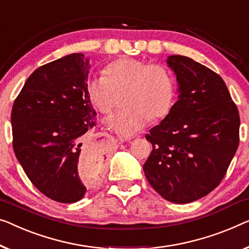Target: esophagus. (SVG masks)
I'll return each mask as SVG.
<instances>
[{"instance_id":"1","label":"esophagus","mask_w":249,"mask_h":249,"mask_svg":"<svg viewBox=\"0 0 249 249\" xmlns=\"http://www.w3.org/2000/svg\"><path fill=\"white\" fill-rule=\"evenodd\" d=\"M105 136H106V134H105ZM108 137H109V136H108Z\"/></svg>"}]
</instances>
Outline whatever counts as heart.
I'll return each mask as SVG.
<instances>
[{
  "label": "heart",
  "mask_w": 249,
  "mask_h": 249,
  "mask_svg": "<svg viewBox=\"0 0 249 249\" xmlns=\"http://www.w3.org/2000/svg\"><path fill=\"white\" fill-rule=\"evenodd\" d=\"M122 92L125 107L107 117L105 125L123 137L135 135L150 120L166 116L176 96L166 68L134 58L117 59L106 67L105 76L94 75L86 81L88 99L103 114L112 112Z\"/></svg>",
  "instance_id": "heart-1"
}]
</instances>
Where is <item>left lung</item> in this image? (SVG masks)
I'll list each match as a JSON object with an SVG mask.
<instances>
[{"label":"left lung","instance_id":"8db88e82","mask_svg":"<svg viewBox=\"0 0 249 249\" xmlns=\"http://www.w3.org/2000/svg\"><path fill=\"white\" fill-rule=\"evenodd\" d=\"M178 101L150 129V157L143 170L168 201L189 203L220 183L239 144V113L222 78L194 59L169 55Z\"/></svg>","mask_w":249,"mask_h":249}]
</instances>
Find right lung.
Wrapping results in <instances>:
<instances>
[{
	"label": "right lung",
	"instance_id": "right-lung-1",
	"mask_svg": "<svg viewBox=\"0 0 249 249\" xmlns=\"http://www.w3.org/2000/svg\"><path fill=\"white\" fill-rule=\"evenodd\" d=\"M89 58L71 53L32 72L13 104V148L33 185L62 203L83 199L86 185L80 169L92 176L104 162L96 148L83 146L84 135L96 123L86 94Z\"/></svg>",
	"mask_w": 249,
	"mask_h": 249
}]
</instances>
